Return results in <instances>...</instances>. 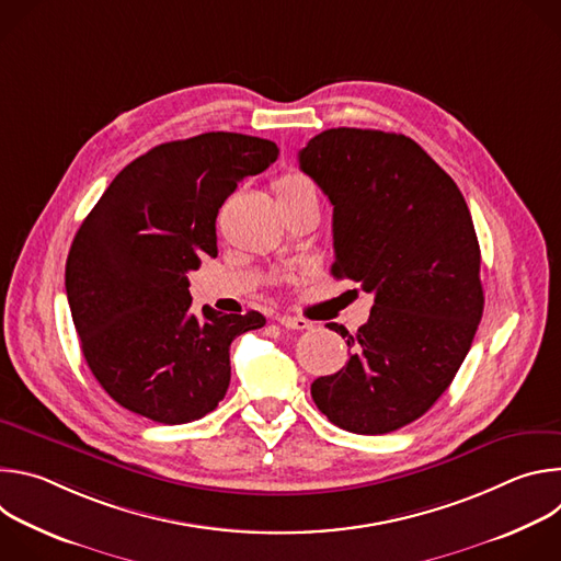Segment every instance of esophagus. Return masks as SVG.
<instances>
[{
	"label": "esophagus",
	"instance_id": "1",
	"mask_svg": "<svg viewBox=\"0 0 561 561\" xmlns=\"http://www.w3.org/2000/svg\"><path fill=\"white\" fill-rule=\"evenodd\" d=\"M277 324L284 327V329H290V331H306V329L312 327V324L308 322V319H304V317H290V314L277 317Z\"/></svg>",
	"mask_w": 561,
	"mask_h": 561
}]
</instances>
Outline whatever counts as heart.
I'll return each mask as SVG.
<instances>
[{
  "label": "heart",
  "instance_id": "heart-1",
  "mask_svg": "<svg viewBox=\"0 0 561 561\" xmlns=\"http://www.w3.org/2000/svg\"><path fill=\"white\" fill-rule=\"evenodd\" d=\"M301 193H314L310 182L299 178V175H286L282 178L277 184H275V195L277 199H284V197H293V195H301Z\"/></svg>",
  "mask_w": 561,
  "mask_h": 561
}]
</instances>
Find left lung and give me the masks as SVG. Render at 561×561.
Masks as SVG:
<instances>
[{
    "label": "left lung",
    "mask_w": 561,
    "mask_h": 561,
    "mask_svg": "<svg viewBox=\"0 0 561 561\" xmlns=\"http://www.w3.org/2000/svg\"><path fill=\"white\" fill-rule=\"evenodd\" d=\"M299 169L333 204V275L375 295L353 355L310 386L317 409L357 435L422 417L450 386L484 312L479 242L457 184L407 135L331 128Z\"/></svg>",
    "instance_id": "1"
}]
</instances>
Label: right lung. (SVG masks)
<instances>
[{"instance_id": "right-lung-1", "label": "right lung", "mask_w": 561, "mask_h": 561, "mask_svg": "<svg viewBox=\"0 0 561 561\" xmlns=\"http://www.w3.org/2000/svg\"><path fill=\"white\" fill-rule=\"evenodd\" d=\"M279 148L262 137L204 133L130 162L79 226L66 295L82 353L119 407L159 424L215 411L230 383V342L266 317L191 312L188 273L217 255L215 219L237 182Z\"/></svg>"}]
</instances>
